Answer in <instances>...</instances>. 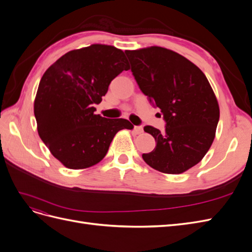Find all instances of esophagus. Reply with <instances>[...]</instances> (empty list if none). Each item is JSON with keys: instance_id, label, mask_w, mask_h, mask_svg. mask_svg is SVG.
<instances>
[{"instance_id": "esophagus-1", "label": "esophagus", "mask_w": 252, "mask_h": 252, "mask_svg": "<svg viewBox=\"0 0 252 252\" xmlns=\"http://www.w3.org/2000/svg\"><path fill=\"white\" fill-rule=\"evenodd\" d=\"M143 132V128L141 126H134L133 130H132V134L136 135V134H141Z\"/></svg>"}]
</instances>
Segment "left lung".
Listing matches in <instances>:
<instances>
[{
  "mask_svg": "<svg viewBox=\"0 0 252 252\" xmlns=\"http://www.w3.org/2000/svg\"><path fill=\"white\" fill-rule=\"evenodd\" d=\"M125 53L142 93L166 120L164 133L144 127L157 145L143 159L163 173L187 171L202 161L215 140L220 107L212 87L199 67L170 49L151 46Z\"/></svg>",
  "mask_w": 252,
  "mask_h": 252,
  "instance_id": "left-lung-1",
  "label": "left lung"
}]
</instances>
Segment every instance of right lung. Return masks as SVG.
<instances>
[{
	"mask_svg": "<svg viewBox=\"0 0 252 252\" xmlns=\"http://www.w3.org/2000/svg\"><path fill=\"white\" fill-rule=\"evenodd\" d=\"M129 68L123 50L93 44L68 51L43 74L33 104L37 132L67 168L101 162L117 132L133 129L128 120L103 118L94 107L110 82Z\"/></svg>",
	"mask_w": 252,
	"mask_h": 252,
	"instance_id": "add662e5",
	"label": "right lung"
}]
</instances>
